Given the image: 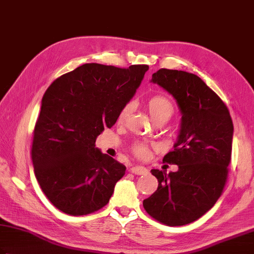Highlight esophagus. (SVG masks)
<instances>
[{
    "label": "esophagus",
    "mask_w": 254,
    "mask_h": 254,
    "mask_svg": "<svg viewBox=\"0 0 254 254\" xmlns=\"http://www.w3.org/2000/svg\"><path fill=\"white\" fill-rule=\"evenodd\" d=\"M130 172L135 175H144L147 173V170H146V168L143 166H132L130 168Z\"/></svg>",
    "instance_id": "obj_1"
}]
</instances>
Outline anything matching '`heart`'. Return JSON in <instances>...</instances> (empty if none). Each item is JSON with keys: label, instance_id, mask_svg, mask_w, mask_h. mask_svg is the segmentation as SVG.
<instances>
[{"label": "heart", "instance_id": "obj_1", "mask_svg": "<svg viewBox=\"0 0 254 254\" xmlns=\"http://www.w3.org/2000/svg\"><path fill=\"white\" fill-rule=\"evenodd\" d=\"M131 109V105L127 104L124 107L119 114V120L123 122L127 118V116L129 115ZM147 109L149 111V115L152 116V118L155 122H162V120L170 119L173 114H174V107H173L172 102L164 96H153L149 98L147 101ZM132 153H134L138 158H145L148 155V147L143 143H137L132 147Z\"/></svg>", "mask_w": 254, "mask_h": 254}]
</instances>
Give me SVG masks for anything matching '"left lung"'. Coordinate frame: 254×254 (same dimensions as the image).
Wrapping results in <instances>:
<instances>
[{
	"instance_id": "obj_1",
	"label": "left lung",
	"mask_w": 254,
	"mask_h": 254,
	"mask_svg": "<svg viewBox=\"0 0 254 254\" xmlns=\"http://www.w3.org/2000/svg\"><path fill=\"white\" fill-rule=\"evenodd\" d=\"M150 81L171 93L182 114L174 149L163 162L176 172L152 170L158 188L144 199L146 212L170 226L196 221L214 206L229 173L233 123L228 107L196 74L159 69Z\"/></svg>"
}]
</instances>
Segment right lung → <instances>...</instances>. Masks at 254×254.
Masks as SVG:
<instances>
[{
	"instance_id": "1",
	"label": "right lung",
	"mask_w": 254,
	"mask_h": 254,
	"mask_svg": "<svg viewBox=\"0 0 254 254\" xmlns=\"http://www.w3.org/2000/svg\"><path fill=\"white\" fill-rule=\"evenodd\" d=\"M147 70L86 64L44 92L31 155L40 188L58 210L87 215L109 202L126 166L96 148V139L117 122Z\"/></svg>"
}]
</instances>
